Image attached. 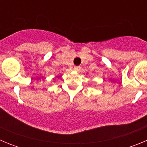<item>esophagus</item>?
Here are the masks:
<instances>
[{
	"instance_id": "obj_1",
	"label": "esophagus",
	"mask_w": 147,
	"mask_h": 147,
	"mask_svg": "<svg viewBox=\"0 0 147 147\" xmlns=\"http://www.w3.org/2000/svg\"><path fill=\"white\" fill-rule=\"evenodd\" d=\"M74 71H79L80 70V66H76V67H74Z\"/></svg>"
}]
</instances>
